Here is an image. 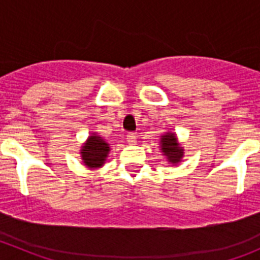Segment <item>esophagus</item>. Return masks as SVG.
<instances>
[{"mask_svg":"<svg viewBox=\"0 0 260 260\" xmlns=\"http://www.w3.org/2000/svg\"><path fill=\"white\" fill-rule=\"evenodd\" d=\"M126 139H127V143L128 144H135V143H137V135H135L134 133H128L127 137H126Z\"/></svg>","mask_w":260,"mask_h":260,"instance_id":"1","label":"esophagus"}]
</instances>
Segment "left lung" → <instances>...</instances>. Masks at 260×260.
<instances>
[{"instance_id":"left-lung-1","label":"left lung","mask_w":260,"mask_h":260,"mask_svg":"<svg viewBox=\"0 0 260 260\" xmlns=\"http://www.w3.org/2000/svg\"><path fill=\"white\" fill-rule=\"evenodd\" d=\"M160 148L162 151V155L167 156L168 161L172 164H178L181 158L183 157V148L177 141V137L174 133H165L160 138Z\"/></svg>"}]
</instances>
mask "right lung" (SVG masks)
Masks as SVG:
<instances>
[{"mask_svg":"<svg viewBox=\"0 0 260 260\" xmlns=\"http://www.w3.org/2000/svg\"><path fill=\"white\" fill-rule=\"evenodd\" d=\"M109 151V144L102 137H99L98 134L93 133L91 137H88L86 143L82 146L80 155H82V160L86 167L96 169V168L103 167Z\"/></svg>","mask_w":260,"mask_h":260,"instance_id":"right-lung-1","label":"right lung"}]
</instances>
